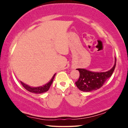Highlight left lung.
<instances>
[{"instance_id": "left-lung-1", "label": "left lung", "mask_w": 128, "mask_h": 128, "mask_svg": "<svg viewBox=\"0 0 128 128\" xmlns=\"http://www.w3.org/2000/svg\"><path fill=\"white\" fill-rule=\"evenodd\" d=\"M115 66L116 58L114 65L112 69L105 72H92L84 69H77L79 71L80 76L75 84L82 92H89L99 89L112 74Z\"/></svg>"}]
</instances>
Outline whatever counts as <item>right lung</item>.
<instances>
[{
	"label": "right lung",
	"instance_id": "right-lung-1",
	"mask_svg": "<svg viewBox=\"0 0 128 128\" xmlns=\"http://www.w3.org/2000/svg\"><path fill=\"white\" fill-rule=\"evenodd\" d=\"M55 74H56L54 75V76L52 77V79L50 80V82H48V83H46V84L43 86H40L38 87H32L29 86H28L27 84H24L22 82H20L21 83H22V86L24 87V88H25L26 90L28 91V92H34V93H36V94H41V93H43V92H47V91L49 90V88H50V86L52 84V82H53L54 78H55Z\"/></svg>",
	"mask_w": 128,
	"mask_h": 128
}]
</instances>
